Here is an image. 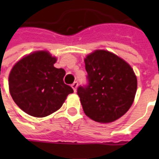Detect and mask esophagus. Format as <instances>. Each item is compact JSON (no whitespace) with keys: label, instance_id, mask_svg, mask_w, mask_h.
I'll list each match as a JSON object with an SVG mask.
<instances>
[{"label":"esophagus","instance_id":"1","mask_svg":"<svg viewBox=\"0 0 159 159\" xmlns=\"http://www.w3.org/2000/svg\"><path fill=\"white\" fill-rule=\"evenodd\" d=\"M77 86H78V83H77L76 81V82H74V83L71 84V88H72L73 90H74L75 92L76 91V88H77Z\"/></svg>","mask_w":159,"mask_h":159}]
</instances>
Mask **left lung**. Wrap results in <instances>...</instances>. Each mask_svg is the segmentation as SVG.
Segmentation results:
<instances>
[{
	"instance_id": "obj_1",
	"label": "left lung",
	"mask_w": 159,
	"mask_h": 159,
	"mask_svg": "<svg viewBox=\"0 0 159 159\" xmlns=\"http://www.w3.org/2000/svg\"><path fill=\"white\" fill-rule=\"evenodd\" d=\"M88 83L77 89L83 111L99 123H111L133 104L137 79L131 66L114 53L96 50L85 59Z\"/></svg>"
}]
</instances>
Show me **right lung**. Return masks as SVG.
<instances>
[{"mask_svg": "<svg viewBox=\"0 0 159 159\" xmlns=\"http://www.w3.org/2000/svg\"><path fill=\"white\" fill-rule=\"evenodd\" d=\"M56 58L38 51L20 59L12 67L8 79L12 100L20 109L32 117H43L62 107L73 93L64 83L65 70L55 68Z\"/></svg>", "mask_w": 159, "mask_h": 159, "instance_id": "add662e5", "label": "right lung"}]
</instances>
